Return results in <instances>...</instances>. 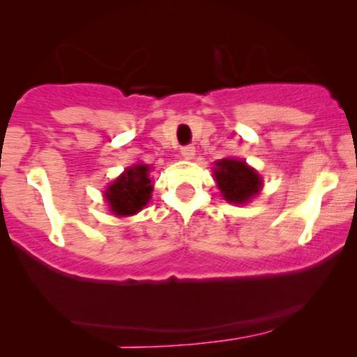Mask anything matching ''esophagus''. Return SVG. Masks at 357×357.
Instances as JSON below:
<instances>
[{
  "instance_id": "1",
  "label": "esophagus",
  "mask_w": 357,
  "mask_h": 357,
  "mask_svg": "<svg viewBox=\"0 0 357 357\" xmlns=\"http://www.w3.org/2000/svg\"><path fill=\"white\" fill-rule=\"evenodd\" d=\"M181 154H183L184 159H192V158H195V154H196V149L192 146H184L181 149Z\"/></svg>"
}]
</instances>
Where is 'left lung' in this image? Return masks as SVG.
Wrapping results in <instances>:
<instances>
[{"instance_id":"obj_1","label":"left lung","mask_w":357,"mask_h":357,"mask_svg":"<svg viewBox=\"0 0 357 357\" xmlns=\"http://www.w3.org/2000/svg\"><path fill=\"white\" fill-rule=\"evenodd\" d=\"M216 184H218L221 196L228 203L243 204L250 202L253 196L261 190V178L253 167H250L245 161L238 159H220L215 162Z\"/></svg>"}]
</instances>
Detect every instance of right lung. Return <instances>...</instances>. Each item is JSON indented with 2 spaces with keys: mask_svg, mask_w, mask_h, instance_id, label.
<instances>
[{
  "mask_svg": "<svg viewBox=\"0 0 357 357\" xmlns=\"http://www.w3.org/2000/svg\"><path fill=\"white\" fill-rule=\"evenodd\" d=\"M149 173L147 165H134L110 184L104 196L112 215L130 216L146 206L153 192Z\"/></svg>",
  "mask_w": 357,
  "mask_h": 357,
  "instance_id": "right-lung-1",
  "label": "right lung"
}]
</instances>
